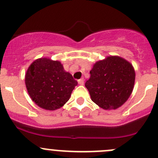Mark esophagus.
I'll return each instance as SVG.
<instances>
[{
	"label": "esophagus",
	"instance_id": "esophagus-1",
	"mask_svg": "<svg viewBox=\"0 0 158 158\" xmlns=\"http://www.w3.org/2000/svg\"><path fill=\"white\" fill-rule=\"evenodd\" d=\"M78 82H79V85H83L84 84V79H80L78 80Z\"/></svg>",
	"mask_w": 158,
	"mask_h": 158
}]
</instances>
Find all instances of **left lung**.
Segmentation results:
<instances>
[{
	"label": "left lung",
	"instance_id": "1",
	"mask_svg": "<svg viewBox=\"0 0 158 158\" xmlns=\"http://www.w3.org/2000/svg\"><path fill=\"white\" fill-rule=\"evenodd\" d=\"M85 85L92 102L102 109H116L130 97L135 80L133 66L117 56L96 62Z\"/></svg>",
	"mask_w": 158,
	"mask_h": 158
}]
</instances>
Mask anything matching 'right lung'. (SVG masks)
Masks as SVG:
<instances>
[{
	"label": "right lung",
	"instance_id": "1",
	"mask_svg": "<svg viewBox=\"0 0 158 158\" xmlns=\"http://www.w3.org/2000/svg\"><path fill=\"white\" fill-rule=\"evenodd\" d=\"M25 84L30 98L39 107L53 111L66 104L78 82L60 62L40 58L28 68Z\"/></svg>",
	"mask_w": 158,
	"mask_h": 158
}]
</instances>
